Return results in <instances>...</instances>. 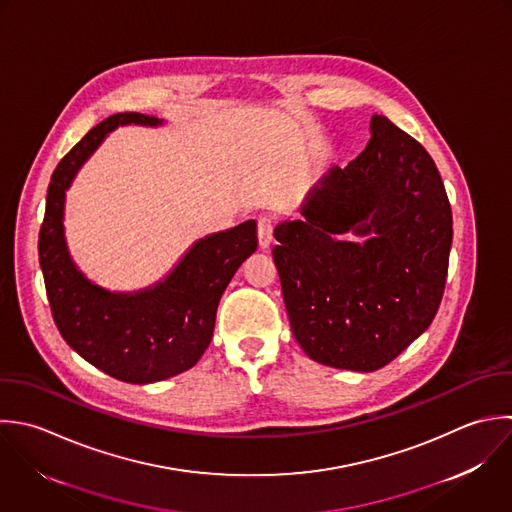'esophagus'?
Masks as SVG:
<instances>
[{
  "mask_svg": "<svg viewBox=\"0 0 512 512\" xmlns=\"http://www.w3.org/2000/svg\"><path fill=\"white\" fill-rule=\"evenodd\" d=\"M257 237L261 249H267L273 241V219L271 217H259L257 221Z\"/></svg>",
  "mask_w": 512,
  "mask_h": 512,
  "instance_id": "obj_1",
  "label": "esophagus"
}]
</instances>
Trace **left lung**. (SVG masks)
<instances>
[{
	"label": "left lung",
	"mask_w": 512,
	"mask_h": 512,
	"mask_svg": "<svg viewBox=\"0 0 512 512\" xmlns=\"http://www.w3.org/2000/svg\"><path fill=\"white\" fill-rule=\"evenodd\" d=\"M303 219L275 227L291 331L317 363L371 373L433 323L449 271L451 203L427 149L385 115L347 167L309 191ZM369 236L363 244L338 235Z\"/></svg>",
	"instance_id": "left-lung-1"
}]
</instances>
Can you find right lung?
Returning <instances> with one entry per match:
<instances>
[{"label": "right lung", "mask_w": 512, "mask_h": 512, "mask_svg": "<svg viewBox=\"0 0 512 512\" xmlns=\"http://www.w3.org/2000/svg\"><path fill=\"white\" fill-rule=\"evenodd\" d=\"M161 125L143 113H115L95 125L55 167L39 229V265L53 321L65 343L123 383H155L191 369L211 343L215 313L239 265L257 249V223L199 239L157 285L111 293L93 285L69 257L65 191L83 161L119 125Z\"/></svg>", "instance_id": "obj_1"}]
</instances>
